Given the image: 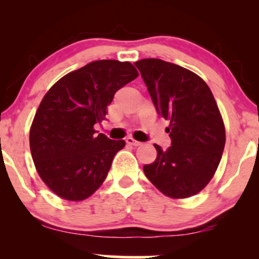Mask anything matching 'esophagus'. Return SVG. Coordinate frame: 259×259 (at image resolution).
I'll list each match as a JSON object with an SVG mask.
<instances>
[{"instance_id": "esophagus-1", "label": "esophagus", "mask_w": 259, "mask_h": 259, "mask_svg": "<svg viewBox=\"0 0 259 259\" xmlns=\"http://www.w3.org/2000/svg\"><path fill=\"white\" fill-rule=\"evenodd\" d=\"M125 142L127 145H132V146H135V147H138V146H140V145H141V142L136 141V140H134L133 138H126Z\"/></svg>"}]
</instances>
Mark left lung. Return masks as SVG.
<instances>
[{"label":"left lung","mask_w":259,"mask_h":259,"mask_svg":"<svg viewBox=\"0 0 259 259\" xmlns=\"http://www.w3.org/2000/svg\"><path fill=\"white\" fill-rule=\"evenodd\" d=\"M136 68L167 127L171 146L154 145L157 158L144 165L147 179L160 192L186 198L204 189L214 175L225 146V127L212 91L195 73L157 58Z\"/></svg>","instance_id":"obj_1"}]
</instances>
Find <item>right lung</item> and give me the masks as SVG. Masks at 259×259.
Segmentation results:
<instances>
[{"mask_svg": "<svg viewBox=\"0 0 259 259\" xmlns=\"http://www.w3.org/2000/svg\"><path fill=\"white\" fill-rule=\"evenodd\" d=\"M130 62L95 61L59 79L45 95L30 129V151L42 181L59 197L81 201L106 179L124 140L94 129L119 89L138 76Z\"/></svg>", "mask_w": 259, "mask_h": 259, "instance_id": "1", "label": "right lung"}]
</instances>
